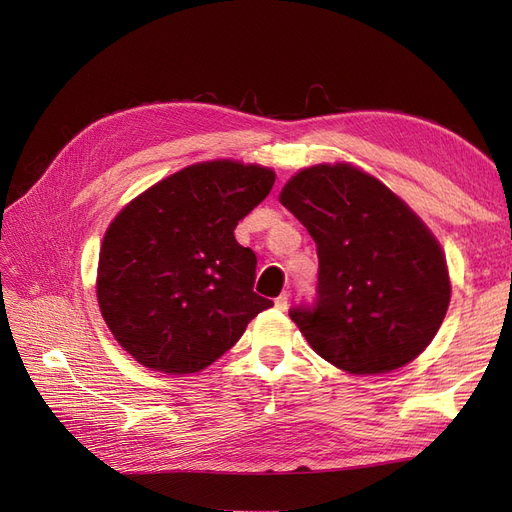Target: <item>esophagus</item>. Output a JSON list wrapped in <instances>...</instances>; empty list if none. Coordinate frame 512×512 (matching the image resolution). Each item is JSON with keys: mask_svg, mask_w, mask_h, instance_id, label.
Masks as SVG:
<instances>
[{"mask_svg": "<svg viewBox=\"0 0 512 512\" xmlns=\"http://www.w3.org/2000/svg\"><path fill=\"white\" fill-rule=\"evenodd\" d=\"M288 301H290V294H288V292H282L280 297L275 299V307L282 309V312H284V309H288Z\"/></svg>", "mask_w": 512, "mask_h": 512, "instance_id": "1", "label": "esophagus"}]
</instances>
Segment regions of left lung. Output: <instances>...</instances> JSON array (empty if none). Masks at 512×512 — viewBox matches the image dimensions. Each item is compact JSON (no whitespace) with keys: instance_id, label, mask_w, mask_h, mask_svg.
Wrapping results in <instances>:
<instances>
[{"instance_id":"1","label":"left lung","mask_w":512,"mask_h":512,"mask_svg":"<svg viewBox=\"0 0 512 512\" xmlns=\"http://www.w3.org/2000/svg\"><path fill=\"white\" fill-rule=\"evenodd\" d=\"M280 200L318 247L316 299L288 312L309 346L350 374L416 359L451 301L446 260L427 226L350 164L301 170Z\"/></svg>"}]
</instances>
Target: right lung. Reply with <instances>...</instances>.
<instances>
[{"label":"right lung","instance_id":"right-lung-1","mask_svg":"<svg viewBox=\"0 0 512 512\" xmlns=\"http://www.w3.org/2000/svg\"><path fill=\"white\" fill-rule=\"evenodd\" d=\"M273 183V170L256 164H194L132 200L108 226L98 303L138 363L194 374L273 305L254 292L256 254L235 239Z\"/></svg>","mask_w":512,"mask_h":512}]
</instances>
